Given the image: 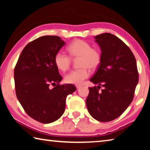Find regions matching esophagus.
<instances>
[{"label":"esophagus","instance_id":"34e87169","mask_svg":"<svg viewBox=\"0 0 150 150\" xmlns=\"http://www.w3.org/2000/svg\"><path fill=\"white\" fill-rule=\"evenodd\" d=\"M75 87H76V88H77V89H78V88H81V87H82V86H81V85H75Z\"/></svg>","mask_w":150,"mask_h":150}]
</instances>
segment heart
Wrapping results in <instances>:
<instances>
[{"label": "heart", "instance_id": "1", "mask_svg": "<svg viewBox=\"0 0 150 150\" xmlns=\"http://www.w3.org/2000/svg\"><path fill=\"white\" fill-rule=\"evenodd\" d=\"M69 55L58 52L54 56V63L62 71H66L71 65V59H79V69L71 71L65 75V81L69 84L80 85L89 75V71H95L102 62V54L99 49L92 47L91 45L83 40L77 39L67 47Z\"/></svg>", "mask_w": 150, "mask_h": 150}]
</instances>
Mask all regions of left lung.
Returning <instances> with one entry per match:
<instances>
[{"instance_id": "8db88e82", "label": "left lung", "mask_w": 150, "mask_h": 150, "mask_svg": "<svg viewBox=\"0 0 150 150\" xmlns=\"http://www.w3.org/2000/svg\"><path fill=\"white\" fill-rule=\"evenodd\" d=\"M95 38L102 51V62L90 80L98 86L88 88L86 104L95 120L109 122L119 117L130 105L138 71L133 53L118 37L104 33Z\"/></svg>"}]
</instances>
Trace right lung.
Returning a JSON list of instances; mask_svg holds the SVG:
<instances>
[{
	"instance_id": "1",
	"label": "right lung",
	"mask_w": 150,
	"mask_h": 150,
	"mask_svg": "<svg viewBox=\"0 0 150 150\" xmlns=\"http://www.w3.org/2000/svg\"><path fill=\"white\" fill-rule=\"evenodd\" d=\"M65 43L56 35H44L28 44L14 68L18 100L27 115L44 124L53 122L64 112L66 98L76 90L62 79L54 56ZM54 87L52 89L50 85Z\"/></svg>"
}]
</instances>
